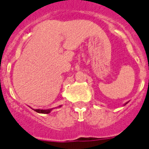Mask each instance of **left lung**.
<instances>
[{
	"instance_id": "1",
	"label": "left lung",
	"mask_w": 149,
	"mask_h": 149,
	"mask_svg": "<svg viewBox=\"0 0 149 149\" xmlns=\"http://www.w3.org/2000/svg\"><path fill=\"white\" fill-rule=\"evenodd\" d=\"M127 103H128V102H127ZM127 103H125V105H126V104H127Z\"/></svg>"
}]
</instances>
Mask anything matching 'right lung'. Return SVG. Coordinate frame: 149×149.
Masks as SVG:
<instances>
[{"instance_id": "obj_1", "label": "right lung", "mask_w": 149, "mask_h": 149, "mask_svg": "<svg viewBox=\"0 0 149 149\" xmlns=\"http://www.w3.org/2000/svg\"><path fill=\"white\" fill-rule=\"evenodd\" d=\"M58 107H61V106H59ZM53 109H33L34 111H36L38 113H42V114H49L50 113Z\"/></svg>"}]
</instances>
